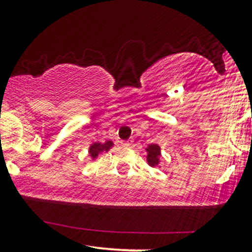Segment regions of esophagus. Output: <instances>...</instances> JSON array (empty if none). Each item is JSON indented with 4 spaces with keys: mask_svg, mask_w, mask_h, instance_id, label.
Returning a JSON list of instances; mask_svg holds the SVG:
<instances>
[{
    "mask_svg": "<svg viewBox=\"0 0 252 252\" xmlns=\"http://www.w3.org/2000/svg\"><path fill=\"white\" fill-rule=\"evenodd\" d=\"M121 144L123 145V146H133L134 141L131 140V139H129V140H124V141H122Z\"/></svg>",
    "mask_w": 252,
    "mask_h": 252,
    "instance_id": "esophagus-1",
    "label": "esophagus"
}]
</instances>
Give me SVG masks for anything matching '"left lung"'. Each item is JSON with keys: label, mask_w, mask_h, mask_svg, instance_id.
Instances as JSON below:
<instances>
[{"label": "left lung", "mask_w": 252, "mask_h": 252, "mask_svg": "<svg viewBox=\"0 0 252 252\" xmlns=\"http://www.w3.org/2000/svg\"><path fill=\"white\" fill-rule=\"evenodd\" d=\"M145 151H146L147 154L146 161L150 167H152V168H155V167H161L159 166V163H161L162 154H161V146H159L158 144L147 145Z\"/></svg>", "instance_id": "1"}]
</instances>
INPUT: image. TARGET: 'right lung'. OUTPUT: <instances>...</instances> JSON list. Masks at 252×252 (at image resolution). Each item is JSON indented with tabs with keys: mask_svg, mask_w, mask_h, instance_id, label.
Returning <instances> with one entry per match:
<instances>
[{
	"mask_svg": "<svg viewBox=\"0 0 252 252\" xmlns=\"http://www.w3.org/2000/svg\"><path fill=\"white\" fill-rule=\"evenodd\" d=\"M113 146V141L107 140L106 142H93V144L89 146V157H90L91 161H96L98 156L103 152L110 151L111 147Z\"/></svg>",
	"mask_w": 252,
	"mask_h": 252,
	"instance_id": "1",
	"label": "right lung"
}]
</instances>
